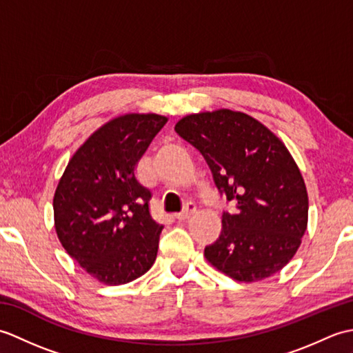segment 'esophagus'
Here are the masks:
<instances>
[{
    "instance_id": "esophagus-1",
    "label": "esophagus",
    "mask_w": 353,
    "mask_h": 353,
    "mask_svg": "<svg viewBox=\"0 0 353 353\" xmlns=\"http://www.w3.org/2000/svg\"><path fill=\"white\" fill-rule=\"evenodd\" d=\"M196 211H197V208H196V205L194 203H186L185 205V209L182 212H179V214H176L174 216H176V220H188V219H191V216L196 214Z\"/></svg>"
}]
</instances>
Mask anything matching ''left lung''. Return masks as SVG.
Here are the masks:
<instances>
[{"instance_id":"obj_1","label":"left lung","mask_w":353,"mask_h":353,"mask_svg":"<svg viewBox=\"0 0 353 353\" xmlns=\"http://www.w3.org/2000/svg\"><path fill=\"white\" fill-rule=\"evenodd\" d=\"M205 157L232 203L205 256L239 282L273 276L294 256L308 224L303 177L283 142L256 119L229 109L182 118L174 127Z\"/></svg>"}]
</instances>
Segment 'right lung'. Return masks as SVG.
Here are the masks:
<instances>
[{
    "mask_svg": "<svg viewBox=\"0 0 353 353\" xmlns=\"http://www.w3.org/2000/svg\"><path fill=\"white\" fill-rule=\"evenodd\" d=\"M165 123L156 114L112 119L77 150L57 185V236L80 267L106 285L138 279L156 259L163 226L150 215L152 192L134 168Z\"/></svg>",
    "mask_w": 353,
    "mask_h": 353,
    "instance_id": "1",
    "label": "right lung"
}]
</instances>
